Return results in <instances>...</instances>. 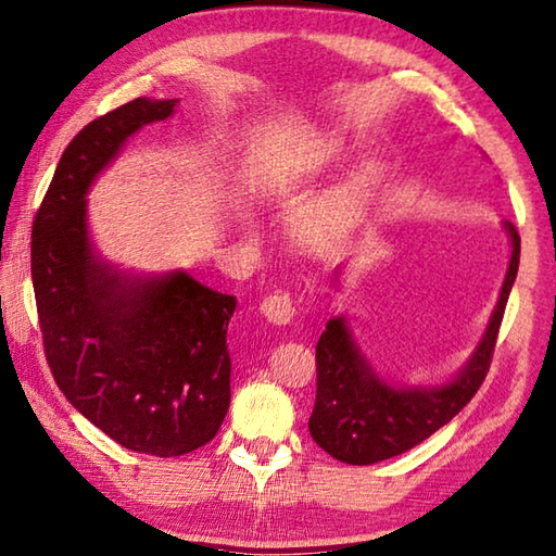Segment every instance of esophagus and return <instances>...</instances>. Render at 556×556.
<instances>
[{
	"mask_svg": "<svg viewBox=\"0 0 556 556\" xmlns=\"http://www.w3.org/2000/svg\"><path fill=\"white\" fill-rule=\"evenodd\" d=\"M260 311L265 313L269 323H277V326H287L296 318V299L289 294V291H277V294H269L260 304Z\"/></svg>",
	"mask_w": 556,
	"mask_h": 556,
	"instance_id": "obj_1",
	"label": "esophagus"
}]
</instances>
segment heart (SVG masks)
<instances>
[{"instance_id":"1","label":"heart","mask_w":556,"mask_h":556,"mask_svg":"<svg viewBox=\"0 0 556 556\" xmlns=\"http://www.w3.org/2000/svg\"><path fill=\"white\" fill-rule=\"evenodd\" d=\"M342 153V143L338 138H323L316 146L308 150L306 167L311 173L336 163ZM375 177L371 169L359 167L352 173L345 181L330 191V194L320 201V204L306 208V214L301 216V238L308 243H323L338 233V230L348 224V220L357 214L359 206L365 204Z\"/></svg>"}]
</instances>
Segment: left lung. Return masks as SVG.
<instances>
[{
    "mask_svg": "<svg viewBox=\"0 0 556 556\" xmlns=\"http://www.w3.org/2000/svg\"><path fill=\"white\" fill-rule=\"evenodd\" d=\"M510 236V265L486 332L457 377L442 387H391L352 340L345 318H330L316 345V406L308 418L311 438L330 457L348 464H375L408 452L457 416L489 375L503 311L520 262V236Z\"/></svg>",
    "mask_w": 556,
    "mask_h": 556,
    "instance_id": "1",
    "label": "left lung"
}]
</instances>
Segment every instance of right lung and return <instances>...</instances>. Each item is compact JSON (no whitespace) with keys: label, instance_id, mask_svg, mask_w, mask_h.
I'll list each match as a JSON object with an SVG mask.
<instances>
[{"label":"right lung","instance_id":"add662e5","mask_svg":"<svg viewBox=\"0 0 556 556\" xmlns=\"http://www.w3.org/2000/svg\"><path fill=\"white\" fill-rule=\"evenodd\" d=\"M138 97L70 140L34 220L31 279L48 367L65 399L121 447L179 457L216 438L230 403L236 296L175 269L126 277L94 255L87 191L126 140L173 116Z\"/></svg>","mask_w":556,"mask_h":556}]
</instances>
